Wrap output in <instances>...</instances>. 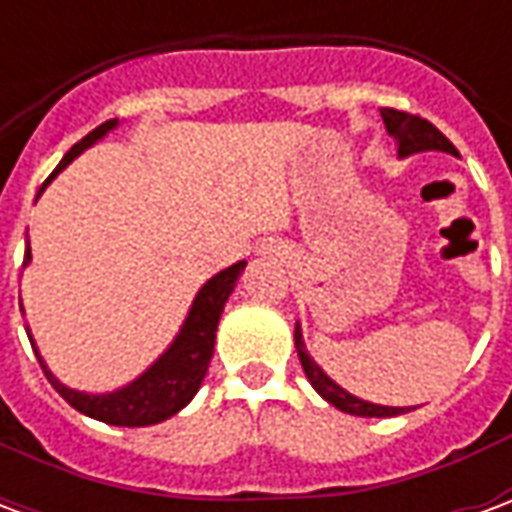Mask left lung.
Instances as JSON below:
<instances>
[{
    "instance_id": "8db88e82",
    "label": "left lung",
    "mask_w": 512,
    "mask_h": 512,
    "mask_svg": "<svg viewBox=\"0 0 512 512\" xmlns=\"http://www.w3.org/2000/svg\"><path fill=\"white\" fill-rule=\"evenodd\" d=\"M381 117H384V126L389 131V136L397 142V156L406 158L411 153H425V150H441V153H450V156H458V150L452 145L447 136L441 134L439 128L428 123L425 117L408 115V112H397V109H381ZM296 351H299L301 367L310 378V384L315 386V392L329 400L334 408H340L345 414H354V417H397V414H406L411 408L400 406H381V403H370V400H362V397L345 392L343 386L334 384L332 378L323 373L321 367L315 365V359L307 354V345H304V337H301V326L296 323Z\"/></svg>"
}]
</instances>
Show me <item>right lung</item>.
Returning <instances> with one entry per match:
<instances>
[{
  "label": "right lung",
  "instance_id": "1",
  "mask_svg": "<svg viewBox=\"0 0 512 512\" xmlns=\"http://www.w3.org/2000/svg\"><path fill=\"white\" fill-rule=\"evenodd\" d=\"M117 126V120H109V123H101V126L90 131V134L79 139L76 145L65 153L57 169L51 172L49 180L43 183V189L49 186L51 180L60 175L62 169L71 164L73 158L79 156L82 150H87L90 145H95L101 136H106L112 128ZM40 189V191H43ZM38 191V194H40ZM32 260V252H24V266ZM244 260H238L230 268L219 271L216 277H211L197 293V299L191 304L186 321L180 326L178 337L172 340L164 354L158 356L153 365L147 367L145 373L139 378H134L131 384L123 386V389H115V392H106V395H87V392H76L71 386L60 384L54 373H51L46 362L40 359L38 348H35V340L29 334V343L35 348V356H38L43 373L51 381V386L60 392L68 403H71L76 411H82L87 417L101 419L106 425H120V428H145V425H156V422H164L172 414H178L180 408L189 403L191 397L197 395L202 378L208 373V365H211L213 356V343H216V326H219V318L224 312V301L230 299L235 282L244 271Z\"/></svg>",
  "mask_w": 512,
  "mask_h": 512
}]
</instances>
